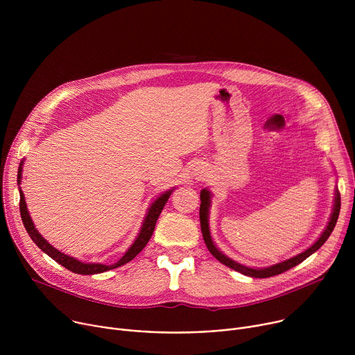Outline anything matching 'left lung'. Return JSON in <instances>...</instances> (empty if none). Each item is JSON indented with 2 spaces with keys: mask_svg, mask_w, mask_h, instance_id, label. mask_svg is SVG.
Listing matches in <instances>:
<instances>
[{
  "mask_svg": "<svg viewBox=\"0 0 355 355\" xmlns=\"http://www.w3.org/2000/svg\"><path fill=\"white\" fill-rule=\"evenodd\" d=\"M340 207H341V202H340V193L338 191H336V196H334V207H333V212H331V216H330V220L324 229V232L320 234V237L303 252H300V254L289 259V260H285L282 263H278L275 266H271V267H267V268H250V267H245V266H241L236 261H233L232 259L226 257L222 251H219V248L215 245L214 240H212V236H211V230H209V223H208V216H209V208H211V192L205 188L200 191V208H199V219H200V230H202V236H204V240H205V244L208 247V250L211 251V254L218 260L220 261L222 264H225L226 267L240 272V274H244L247 277H252V278H268V277H274V275H278V274H282L288 270H291L292 267L300 264L302 261H305L309 256H312L315 251H318L323 244L324 241L329 239V236L331 234L336 223H337V219H338V214H340Z\"/></svg>",
  "mask_w": 355,
  "mask_h": 355,
  "instance_id": "left-lung-1",
  "label": "left lung"
}]
</instances>
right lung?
<instances>
[{"mask_svg":"<svg viewBox=\"0 0 355 355\" xmlns=\"http://www.w3.org/2000/svg\"><path fill=\"white\" fill-rule=\"evenodd\" d=\"M22 164L24 162L19 164V168H18V185L21 184V178H22ZM173 189H168L164 193H162L153 204H151V207L148 208L147 211V215L143 220V225H141V229L136 237V240L133 241V244L128 248V251L123 254V257L112 264V266H105V264H95V263H81L67 254H64V252L59 251L58 248H55L53 245H50L43 237L42 234L35 229V225L29 216V212H28V208H26V202H25V196H24V192L19 189V211H21V218H22V222H24V226L28 232V234L31 236V239L35 241V244L42 250L44 251L46 254L49 257H52L56 263L62 264L63 267H66L67 270L76 272V274H83V275H92V274H101V272H105V271H110V270H114V268H118L126 263H129L130 260H133L139 252L146 247V244L148 243L151 234H153L155 232V226H156V222L164 208V205L167 204V200L171 195Z\"/></svg>","mask_w":355,"mask_h":355,"instance_id":"add662e5","label":"right lung"}]
</instances>
